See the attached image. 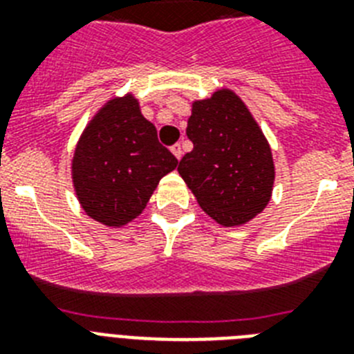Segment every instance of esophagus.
Here are the masks:
<instances>
[{"instance_id":"esophagus-1","label":"esophagus","mask_w":354,"mask_h":354,"mask_svg":"<svg viewBox=\"0 0 354 354\" xmlns=\"http://www.w3.org/2000/svg\"><path fill=\"white\" fill-rule=\"evenodd\" d=\"M170 150H171V154H174L177 159L183 158V147H180V143H175Z\"/></svg>"}]
</instances>
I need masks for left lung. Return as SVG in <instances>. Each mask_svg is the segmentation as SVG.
<instances>
[{"mask_svg": "<svg viewBox=\"0 0 354 354\" xmlns=\"http://www.w3.org/2000/svg\"><path fill=\"white\" fill-rule=\"evenodd\" d=\"M186 134L193 150L177 171L216 223L239 227L264 211L273 193V154L236 92L220 88L193 101Z\"/></svg>", "mask_w": 354, "mask_h": 354, "instance_id": "8db88e82", "label": "left lung"}]
</instances>
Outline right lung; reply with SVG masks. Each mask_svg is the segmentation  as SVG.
Wrapping results in <instances>:
<instances>
[{
  "instance_id": "obj_1",
  "label": "right lung",
  "mask_w": 354,
  "mask_h": 354,
  "mask_svg": "<svg viewBox=\"0 0 354 354\" xmlns=\"http://www.w3.org/2000/svg\"><path fill=\"white\" fill-rule=\"evenodd\" d=\"M177 159L158 142L133 93L113 97L84 127L72 158V184L83 211L106 227H124L149 204Z\"/></svg>"
}]
</instances>
